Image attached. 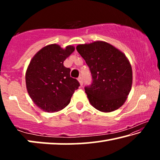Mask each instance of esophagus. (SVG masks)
Wrapping results in <instances>:
<instances>
[{"instance_id": "34e87169", "label": "esophagus", "mask_w": 160, "mask_h": 160, "mask_svg": "<svg viewBox=\"0 0 160 160\" xmlns=\"http://www.w3.org/2000/svg\"><path fill=\"white\" fill-rule=\"evenodd\" d=\"M78 81H79L80 85L82 86V85H83V79H82V76H80L79 78H78Z\"/></svg>"}]
</instances>
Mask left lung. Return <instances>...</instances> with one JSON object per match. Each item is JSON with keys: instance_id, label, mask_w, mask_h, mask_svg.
Listing matches in <instances>:
<instances>
[{"instance_id": "left-lung-1", "label": "left lung", "mask_w": 160, "mask_h": 160, "mask_svg": "<svg viewBox=\"0 0 160 160\" xmlns=\"http://www.w3.org/2000/svg\"><path fill=\"white\" fill-rule=\"evenodd\" d=\"M76 49L92 78L91 85L85 87L90 104L103 112L118 109L125 102L132 86V68L126 56L104 42L80 44Z\"/></svg>"}]
</instances>
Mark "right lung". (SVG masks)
Instances as JSON below:
<instances>
[{
  "label": "right lung",
  "instance_id": "right-lung-1",
  "mask_svg": "<svg viewBox=\"0 0 160 160\" xmlns=\"http://www.w3.org/2000/svg\"><path fill=\"white\" fill-rule=\"evenodd\" d=\"M74 50L72 46L63 49L57 44L48 45L29 63L25 76L27 89L34 104L46 112L63 109L80 86L76 79L70 77V69L63 66Z\"/></svg>",
  "mask_w": 160,
  "mask_h": 160
}]
</instances>
